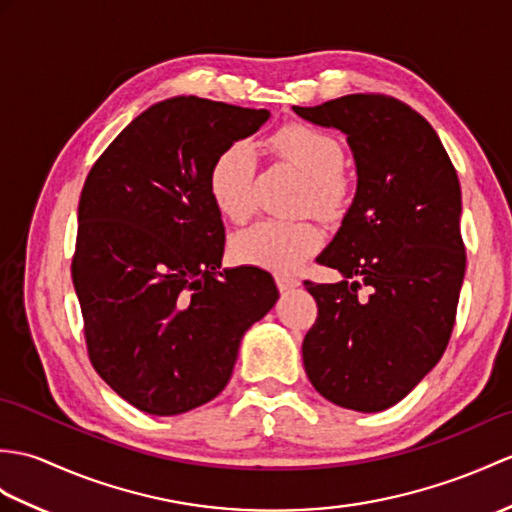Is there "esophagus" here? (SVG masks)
Instances as JSON below:
<instances>
[{
	"instance_id": "34e87169",
	"label": "esophagus",
	"mask_w": 512,
	"mask_h": 512,
	"mask_svg": "<svg viewBox=\"0 0 512 512\" xmlns=\"http://www.w3.org/2000/svg\"><path fill=\"white\" fill-rule=\"evenodd\" d=\"M275 281H277V288H279L281 292L294 290V288H299V285H301V281H299V279H296V277H290V275H277V277H275Z\"/></svg>"
}]
</instances>
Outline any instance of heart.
<instances>
[{
    "mask_svg": "<svg viewBox=\"0 0 512 512\" xmlns=\"http://www.w3.org/2000/svg\"><path fill=\"white\" fill-rule=\"evenodd\" d=\"M266 157L303 172L294 209L314 211L323 220L340 218L349 205V181L342 172L344 148L323 128L290 122L261 141ZM253 152L242 141L222 148L207 170V189L224 218L242 222L253 209ZM323 242L310 218L264 220L235 237L233 253L248 266L290 272L312 257Z\"/></svg>",
    "mask_w": 512,
    "mask_h": 512,
    "instance_id": "obj_1",
    "label": "heart"
}]
</instances>
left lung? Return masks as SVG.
<instances>
[{
  "label": "left lung",
  "mask_w": 512,
  "mask_h": 512,
  "mask_svg": "<svg viewBox=\"0 0 512 512\" xmlns=\"http://www.w3.org/2000/svg\"><path fill=\"white\" fill-rule=\"evenodd\" d=\"M294 111L340 128L358 165L353 205L316 259L344 281H305L318 305L305 373L336 406L386 410L432 371L454 331L467 266L458 174L430 122L392 95Z\"/></svg>",
  "instance_id": "left-lung-1"
}]
</instances>
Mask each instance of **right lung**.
Returning <instances> with one entry per match:
<instances>
[{
  "label": "right lung",
  "instance_id": "add662e5",
  "mask_svg": "<svg viewBox=\"0 0 512 512\" xmlns=\"http://www.w3.org/2000/svg\"><path fill=\"white\" fill-rule=\"evenodd\" d=\"M270 117L196 95L150 106L106 148L78 202L71 279L87 353L117 395L157 417L229 384L244 331L279 292L270 272H220L213 157Z\"/></svg>",
  "mask_w": 512,
  "mask_h": 512
}]
</instances>
